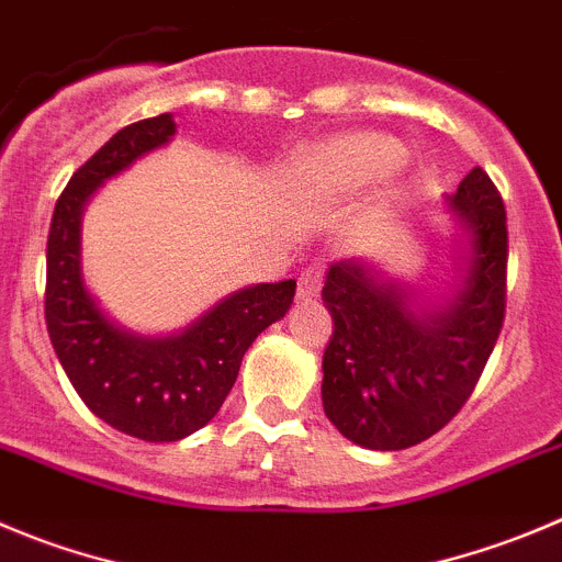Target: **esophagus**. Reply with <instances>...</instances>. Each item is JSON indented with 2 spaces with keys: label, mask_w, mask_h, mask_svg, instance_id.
I'll list each match as a JSON object with an SVG mask.
<instances>
[{
  "label": "esophagus",
  "mask_w": 562,
  "mask_h": 562,
  "mask_svg": "<svg viewBox=\"0 0 562 562\" xmlns=\"http://www.w3.org/2000/svg\"><path fill=\"white\" fill-rule=\"evenodd\" d=\"M318 291H322V271L318 269L302 271V277H299L296 282V296L302 299V302H311V299L318 296Z\"/></svg>",
  "instance_id": "1"
}]
</instances>
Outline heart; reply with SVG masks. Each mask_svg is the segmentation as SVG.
I'll use <instances>...</instances> for the list:
<instances>
[{"label": "heart", "instance_id": "1", "mask_svg": "<svg viewBox=\"0 0 562 562\" xmlns=\"http://www.w3.org/2000/svg\"><path fill=\"white\" fill-rule=\"evenodd\" d=\"M402 160V146L387 135L358 133L340 135L316 146L299 166V182L316 193H349L369 186L376 177H385ZM402 191L391 186L382 199V207L400 202Z\"/></svg>", "mask_w": 562, "mask_h": 562}]
</instances>
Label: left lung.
<instances>
[{
	"instance_id": "8db88e82",
	"label": "left lung",
	"mask_w": 562,
	"mask_h": 562,
	"mask_svg": "<svg viewBox=\"0 0 562 562\" xmlns=\"http://www.w3.org/2000/svg\"><path fill=\"white\" fill-rule=\"evenodd\" d=\"M449 280L438 296L374 257H344L324 274L335 329L324 349L322 405L344 438L396 452L447 427L474 391L505 318V204L476 166L452 196Z\"/></svg>"
}]
</instances>
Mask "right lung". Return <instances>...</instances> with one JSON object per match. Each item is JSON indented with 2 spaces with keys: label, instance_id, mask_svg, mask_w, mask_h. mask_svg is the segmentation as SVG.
I'll use <instances>...</instances> for the list:
<instances>
[{
  "label": "right lung",
  "instance_id": "1",
  "mask_svg": "<svg viewBox=\"0 0 562 562\" xmlns=\"http://www.w3.org/2000/svg\"><path fill=\"white\" fill-rule=\"evenodd\" d=\"M177 135L171 113L119 130L75 171L52 213L46 240V329L68 382L88 411L149 443L202 429L224 405L255 338L293 305L296 282H257L162 335L115 322L86 282L82 216L93 193Z\"/></svg>",
  "mask_w": 562,
  "mask_h": 562
}]
</instances>
